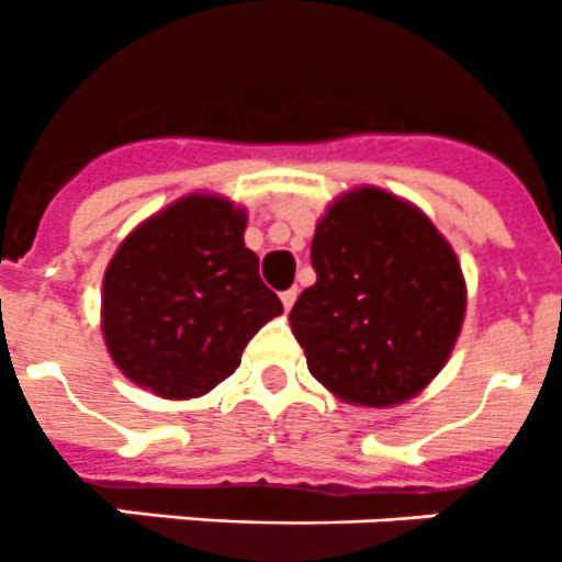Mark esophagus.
Masks as SVG:
<instances>
[{
	"instance_id": "obj_1",
	"label": "esophagus",
	"mask_w": 562,
	"mask_h": 562,
	"mask_svg": "<svg viewBox=\"0 0 562 562\" xmlns=\"http://www.w3.org/2000/svg\"><path fill=\"white\" fill-rule=\"evenodd\" d=\"M295 301H297V290H295V286H292V290H284V292H281V303H284L286 312H290L292 303H295Z\"/></svg>"
}]
</instances>
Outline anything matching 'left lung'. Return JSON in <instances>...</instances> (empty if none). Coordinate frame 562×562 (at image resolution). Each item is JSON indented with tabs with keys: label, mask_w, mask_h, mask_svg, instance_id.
<instances>
[{
	"label": "left lung",
	"mask_w": 562,
	"mask_h": 562,
	"mask_svg": "<svg viewBox=\"0 0 562 562\" xmlns=\"http://www.w3.org/2000/svg\"><path fill=\"white\" fill-rule=\"evenodd\" d=\"M317 281L290 312L308 373L337 398L393 406L449 362L465 317L460 261L424 211L375 187L328 205Z\"/></svg>",
	"instance_id": "left-lung-1"
}]
</instances>
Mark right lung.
<instances>
[{
    "label": "right lung",
    "mask_w": 562,
    "mask_h": 562,
    "mask_svg": "<svg viewBox=\"0 0 562 562\" xmlns=\"http://www.w3.org/2000/svg\"><path fill=\"white\" fill-rule=\"evenodd\" d=\"M245 209L189 194L144 220L102 278V337L116 368L161 398L225 382L267 321L284 312L245 247Z\"/></svg>",
    "instance_id": "1"
}]
</instances>
